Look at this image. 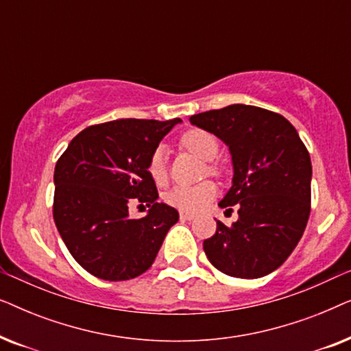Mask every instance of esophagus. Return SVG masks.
<instances>
[{"label":"esophagus","mask_w":351,"mask_h":351,"mask_svg":"<svg viewBox=\"0 0 351 351\" xmlns=\"http://www.w3.org/2000/svg\"><path fill=\"white\" fill-rule=\"evenodd\" d=\"M180 219L182 220H193L195 215L190 214V213H185V210H180Z\"/></svg>","instance_id":"esophagus-1"}]
</instances>
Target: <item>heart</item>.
Returning <instances> with one entry per match:
<instances>
[{
  "mask_svg": "<svg viewBox=\"0 0 351 351\" xmlns=\"http://www.w3.org/2000/svg\"><path fill=\"white\" fill-rule=\"evenodd\" d=\"M182 147L193 152L203 160L209 161L208 172L210 176H222V167L214 160L219 152V141L213 134L206 131H189L180 138ZM150 174L158 185H165L167 182V165L166 150L162 147L156 148L150 160ZM217 193V189L213 182H201L198 185H179L167 191L166 201L176 208L184 210H199L213 203Z\"/></svg>",
  "mask_w": 351,
  "mask_h": 351,
  "instance_id": "obj_1",
  "label": "heart"
}]
</instances>
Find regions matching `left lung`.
Returning <instances> with one entry per match:
<instances>
[{
    "mask_svg": "<svg viewBox=\"0 0 351 351\" xmlns=\"http://www.w3.org/2000/svg\"><path fill=\"white\" fill-rule=\"evenodd\" d=\"M227 143L233 185L220 208L238 220L204 239L209 262L228 276L254 280L281 267L304 234L311 209V161L295 128L280 113L234 104L190 117ZM233 210V209H232Z\"/></svg>",
    "mask_w": 351,
    "mask_h": 351,
    "instance_id": "1",
    "label": "left lung"
}]
</instances>
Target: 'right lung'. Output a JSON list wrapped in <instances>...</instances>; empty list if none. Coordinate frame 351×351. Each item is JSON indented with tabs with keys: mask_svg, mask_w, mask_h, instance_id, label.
I'll list each match as a JSON object with an SVG mask.
<instances>
[{
	"mask_svg": "<svg viewBox=\"0 0 351 351\" xmlns=\"http://www.w3.org/2000/svg\"><path fill=\"white\" fill-rule=\"evenodd\" d=\"M179 121L128 118L94 124L57 160L56 227L75 261L95 278L126 281L145 273L179 220L174 208L156 201L148 171L160 141ZM134 197L151 208L145 218L128 215Z\"/></svg>",
	"mask_w": 351,
	"mask_h": 351,
	"instance_id": "1",
	"label": "right lung"
}]
</instances>
